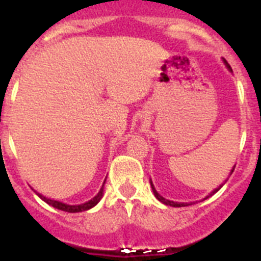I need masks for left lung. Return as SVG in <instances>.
<instances>
[{"label": "left lung", "mask_w": 261, "mask_h": 261, "mask_svg": "<svg viewBox=\"0 0 261 261\" xmlns=\"http://www.w3.org/2000/svg\"><path fill=\"white\" fill-rule=\"evenodd\" d=\"M222 61H223V64H225V66H226V68H227V70H229V71H231V73H232L231 68H230V65H229V64H227V61H226L225 59H222ZM234 168H235V166H234V167L231 168V171H230V175L232 174V171H234ZM226 181H227V179H226V180H225V183H226ZM225 183H222V184H221L220 187H217L216 190H213V191H212V192L209 193V195L206 196V197H204V199H202V200H206V199H209V197H211V196H213L214 193H217V192H218V191H220L221 188H222V186H223V184H225ZM150 186H151V190H153V193H154V196H155L156 199H158L159 201L162 202V204H165V205H170V206H174V208H181V206H188V205H192V204H195V202H177V201H171V200H167V199H165V197H163V196H161V195H159V193H158V191L155 190V187H154V184H153V181H151V179H150Z\"/></svg>", "instance_id": "obj_1"}]
</instances>
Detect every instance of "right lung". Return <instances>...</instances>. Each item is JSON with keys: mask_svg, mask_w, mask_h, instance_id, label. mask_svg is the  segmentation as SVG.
<instances>
[{"mask_svg": "<svg viewBox=\"0 0 261 261\" xmlns=\"http://www.w3.org/2000/svg\"><path fill=\"white\" fill-rule=\"evenodd\" d=\"M105 184H106V179L105 181H103V186L102 188L99 190L98 195L95 196V197H93L91 200H89V201L84 202V204H77V205H70V204H66V202H62V201H59V200H53V199H48V197H45L44 195H41V193L36 192L34 188V192L36 193V195L40 197L41 200L44 202H47L48 205H50V206H53V208L59 209V211H62V212H68V213H80V212H85V211H89V209L94 208L96 204H98L100 200H102L103 195H105Z\"/></svg>", "mask_w": 261, "mask_h": 261, "instance_id": "obj_1", "label": "right lung"}]
</instances>
